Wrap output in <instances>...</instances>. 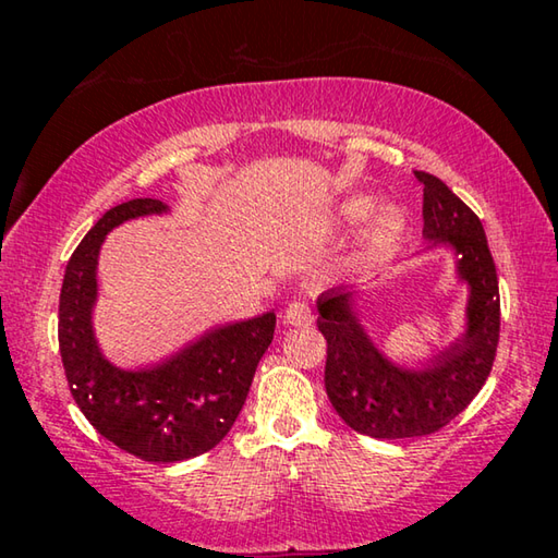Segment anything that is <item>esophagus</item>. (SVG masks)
I'll use <instances>...</instances> for the list:
<instances>
[{
    "instance_id": "obj_1",
    "label": "esophagus",
    "mask_w": 558,
    "mask_h": 558,
    "mask_svg": "<svg viewBox=\"0 0 558 558\" xmlns=\"http://www.w3.org/2000/svg\"><path fill=\"white\" fill-rule=\"evenodd\" d=\"M313 323V315H310V307L305 302H290L282 313V325L286 327H305Z\"/></svg>"
}]
</instances>
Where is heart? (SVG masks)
<instances>
[{"mask_svg":"<svg viewBox=\"0 0 558 558\" xmlns=\"http://www.w3.org/2000/svg\"><path fill=\"white\" fill-rule=\"evenodd\" d=\"M379 206V202L374 199L372 194H349L342 202L337 204L335 209V219L339 226H352L364 223L369 219L373 211ZM405 233V214L396 206H386V209H379L374 219L366 226L362 233V241H359V248H362L364 258H386L399 248V243Z\"/></svg>","mask_w":558,"mask_h":558,"instance_id":"obj_1","label":"heart"}]
</instances>
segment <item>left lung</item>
Instances as JSON below:
<instances>
[{"label": "left lung", "mask_w": 558, "mask_h": 558, "mask_svg": "<svg viewBox=\"0 0 558 558\" xmlns=\"http://www.w3.org/2000/svg\"><path fill=\"white\" fill-rule=\"evenodd\" d=\"M415 179L423 184V251L450 248L456 276L468 286L462 335L421 366H401L362 325L356 288H332L317 298L332 409L349 428L386 440L428 436L465 411L493 372L499 339L497 270L483 223L438 177L415 172Z\"/></svg>", "instance_id": "8db88e82"}]
</instances>
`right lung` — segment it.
Segmentation results:
<instances>
[{"label": "right lung", "instance_id": "obj_1", "mask_svg": "<svg viewBox=\"0 0 558 558\" xmlns=\"http://www.w3.org/2000/svg\"><path fill=\"white\" fill-rule=\"evenodd\" d=\"M162 214L169 206L159 199L102 214L73 251L59 300V347L75 403L102 438L147 462L189 460L223 440L276 332V313H266L206 329L140 369H120L102 354L93 329L102 241L120 223Z\"/></svg>", "mask_w": 558, "mask_h": 558}]
</instances>
